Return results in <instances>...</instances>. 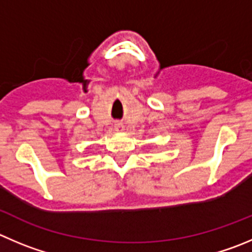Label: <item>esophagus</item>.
<instances>
[{"instance_id": "obj_1", "label": "esophagus", "mask_w": 252, "mask_h": 252, "mask_svg": "<svg viewBox=\"0 0 252 252\" xmlns=\"http://www.w3.org/2000/svg\"><path fill=\"white\" fill-rule=\"evenodd\" d=\"M115 130H116V131H121L122 130V125L121 124H116V125H115Z\"/></svg>"}]
</instances>
